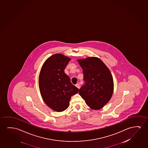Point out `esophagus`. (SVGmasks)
I'll return each mask as SVG.
<instances>
[{"instance_id":"obj_1","label":"esophagus","mask_w":148,"mask_h":148,"mask_svg":"<svg viewBox=\"0 0 148 148\" xmlns=\"http://www.w3.org/2000/svg\"><path fill=\"white\" fill-rule=\"evenodd\" d=\"M75 86L77 87L78 88V89H79V88H80V86H79V84H77L76 85H75Z\"/></svg>"}]
</instances>
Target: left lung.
I'll use <instances>...</instances> for the list:
<instances>
[{"instance_id":"left-lung-1","label":"left lung","mask_w":148,"mask_h":148,"mask_svg":"<svg viewBox=\"0 0 148 148\" xmlns=\"http://www.w3.org/2000/svg\"><path fill=\"white\" fill-rule=\"evenodd\" d=\"M83 70L85 83L79 95L90 108L97 110L110 100L114 90V82L109 69L97 57L78 60Z\"/></svg>"}]
</instances>
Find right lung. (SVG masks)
Instances as JSON below:
<instances>
[{"instance_id":"add662e5","label":"right lung","mask_w":148,"mask_h":148,"mask_svg":"<svg viewBox=\"0 0 148 148\" xmlns=\"http://www.w3.org/2000/svg\"><path fill=\"white\" fill-rule=\"evenodd\" d=\"M70 60L63 55H53L44 63L40 72L39 87L42 98L50 108L58 112L69 107L71 97L79 90L64 73Z\"/></svg>"}]
</instances>
